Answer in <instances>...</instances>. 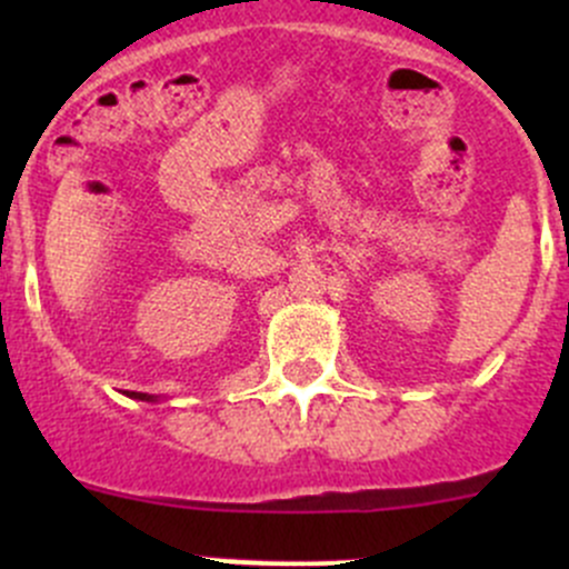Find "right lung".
I'll return each instance as SVG.
<instances>
[{
	"label": "right lung",
	"instance_id": "obj_1",
	"mask_svg": "<svg viewBox=\"0 0 569 569\" xmlns=\"http://www.w3.org/2000/svg\"><path fill=\"white\" fill-rule=\"evenodd\" d=\"M129 396H134V399H151V396H146V393H129Z\"/></svg>",
	"mask_w": 569,
	"mask_h": 569
}]
</instances>
